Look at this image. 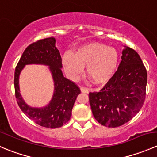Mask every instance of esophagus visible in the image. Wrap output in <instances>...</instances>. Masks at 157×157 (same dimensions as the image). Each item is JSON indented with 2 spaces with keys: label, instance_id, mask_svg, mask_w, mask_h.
Returning a JSON list of instances; mask_svg holds the SVG:
<instances>
[{
  "label": "esophagus",
  "instance_id": "34e87169",
  "mask_svg": "<svg viewBox=\"0 0 157 157\" xmlns=\"http://www.w3.org/2000/svg\"><path fill=\"white\" fill-rule=\"evenodd\" d=\"M80 90H81L82 93H89L88 89L86 88V87H80Z\"/></svg>",
  "mask_w": 157,
  "mask_h": 157
}]
</instances>
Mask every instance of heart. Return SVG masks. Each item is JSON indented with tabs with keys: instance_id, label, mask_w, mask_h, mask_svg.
<instances>
[{
	"instance_id": "b5f03b06",
	"label": "heart",
	"mask_w": 157,
	"mask_h": 157,
	"mask_svg": "<svg viewBox=\"0 0 157 157\" xmlns=\"http://www.w3.org/2000/svg\"><path fill=\"white\" fill-rule=\"evenodd\" d=\"M118 63V51L99 42L85 44L74 55L66 52L62 56L63 67L70 78H77L86 67V76L95 85L108 83L115 75Z\"/></svg>"
}]
</instances>
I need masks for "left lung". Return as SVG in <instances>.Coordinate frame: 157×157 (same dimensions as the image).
<instances>
[{
	"label": "left lung",
	"mask_w": 157,
	"mask_h": 157,
	"mask_svg": "<svg viewBox=\"0 0 157 157\" xmlns=\"http://www.w3.org/2000/svg\"><path fill=\"white\" fill-rule=\"evenodd\" d=\"M124 47L113 77L99 92L89 93L93 116L109 128L129 121L142 108L146 96L147 70L137 52Z\"/></svg>",
	"instance_id": "8db88e82"
}]
</instances>
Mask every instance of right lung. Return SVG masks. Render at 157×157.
Here are the masks:
<instances>
[{"label": "right lung", "instance_id": "add662e5", "mask_svg": "<svg viewBox=\"0 0 157 157\" xmlns=\"http://www.w3.org/2000/svg\"><path fill=\"white\" fill-rule=\"evenodd\" d=\"M61 61L59 51L55 47V39L49 37L30 44L16 67L14 87L18 105L28 118L42 127L57 128L66 124L71 118L74 102L80 93V88L63 75ZM32 63L48 66L53 78V96L49 105L43 108H33L28 106L19 93L20 72L25 65Z\"/></svg>", "mask_w": 157, "mask_h": 157}]
</instances>
